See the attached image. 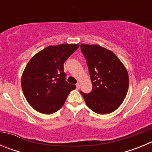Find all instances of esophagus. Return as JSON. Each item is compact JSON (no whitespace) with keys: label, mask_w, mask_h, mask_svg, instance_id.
I'll use <instances>...</instances> for the list:
<instances>
[{"label":"esophagus","mask_w":152,"mask_h":152,"mask_svg":"<svg viewBox=\"0 0 152 152\" xmlns=\"http://www.w3.org/2000/svg\"><path fill=\"white\" fill-rule=\"evenodd\" d=\"M76 87H77V89H79V88H80V84L77 83V84H76Z\"/></svg>","instance_id":"34e87169"}]
</instances>
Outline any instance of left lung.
Wrapping results in <instances>:
<instances>
[{
  "label": "left lung",
  "instance_id": "1",
  "mask_svg": "<svg viewBox=\"0 0 152 152\" xmlns=\"http://www.w3.org/2000/svg\"><path fill=\"white\" fill-rule=\"evenodd\" d=\"M91 82L92 91H80L91 110L99 114L113 112L121 105L129 89V75L124 64L110 50L99 45L81 44Z\"/></svg>",
  "mask_w": 152,
  "mask_h": 152
}]
</instances>
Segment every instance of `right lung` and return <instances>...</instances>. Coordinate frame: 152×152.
Segmentation results:
<instances>
[{
	"instance_id": "obj_1",
	"label": "right lung",
	"mask_w": 152,
	"mask_h": 152,
	"mask_svg": "<svg viewBox=\"0 0 152 152\" xmlns=\"http://www.w3.org/2000/svg\"><path fill=\"white\" fill-rule=\"evenodd\" d=\"M78 47V44L49 45L28 62L21 86L26 100L36 111L54 113L64 105L70 91L76 88L65 80L64 62Z\"/></svg>"
}]
</instances>
